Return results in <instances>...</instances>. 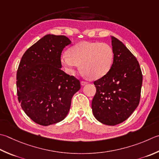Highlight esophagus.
I'll return each mask as SVG.
<instances>
[{
	"mask_svg": "<svg viewBox=\"0 0 159 159\" xmlns=\"http://www.w3.org/2000/svg\"><path fill=\"white\" fill-rule=\"evenodd\" d=\"M88 83L87 82V81H83H83L80 82V84H81V85H82V86L85 85H87V84H88Z\"/></svg>",
	"mask_w": 159,
	"mask_h": 159,
	"instance_id": "1",
	"label": "esophagus"
}]
</instances>
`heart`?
I'll return each instance as SVG.
<instances>
[{"label":"heart","mask_w":159,"mask_h":159,"mask_svg":"<svg viewBox=\"0 0 159 159\" xmlns=\"http://www.w3.org/2000/svg\"><path fill=\"white\" fill-rule=\"evenodd\" d=\"M114 62V52L110 45L99 42L83 41L71 47L68 54H63L61 63L67 73L75 74L76 68L92 79H98L109 73Z\"/></svg>","instance_id":"1"}]
</instances>
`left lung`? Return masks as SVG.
Listing matches in <instances>:
<instances>
[{
    "mask_svg": "<svg viewBox=\"0 0 159 159\" xmlns=\"http://www.w3.org/2000/svg\"><path fill=\"white\" fill-rule=\"evenodd\" d=\"M114 62L109 73L94 82L96 92L92 112L99 122L116 125L128 119L138 107L143 75L137 59L123 43L111 36Z\"/></svg>",
    "mask_w": 159,
    "mask_h": 159,
    "instance_id": "left-lung-1",
    "label": "left lung"
}]
</instances>
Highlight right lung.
I'll return each instance as SVG.
<instances>
[{"instance_id":"right-lung-1","label":"right lung","mask_w":159,"mask_h":159,"mask_svg":"<svg viewBox=\"0 0 159 159\" xmlns=\"http://www.w3.org/2000/svg\"><path fill=\"white\" fill-rule=\"evenodd\" d=\"M71 40L47 34L25 52L16 74L18 99L34 122L48 126L63 120L80 81L61 70V56Z\"/></svg>"}]
</instances>
